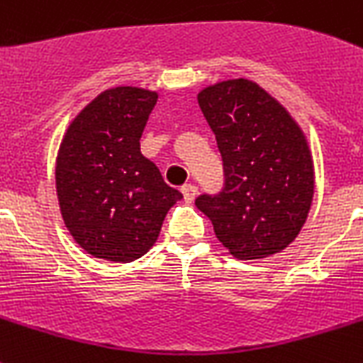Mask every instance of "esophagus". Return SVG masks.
<instances>
[{
    "instance_id": "esophagus-1",
    "label": "esophagus",
    "mask_w": 363,
    "mask_h": 363,
    "mask_svg": "<svg viewBox=\"0 0 363 363\" xmlns=\"http://www.w3.org/2000/svg\"><path fill=\"white\" fill-rule=\"evenodd\" d=\"M181 191H182V196H184V201H186V203H191V201L197 197V186H196V184H184Z\"/></svg>"
}]
</instances>
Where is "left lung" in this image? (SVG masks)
Returning a JSON list of instances; mask_svg holds the SVG:
<instances>
[{
    "instance_id": "8db88e82",
    "label": "left lung",
    "mask_w": 363,
    "mask_h": 363,
    "mask_svg": "<svg viewBox=\"0 0 363 363\" xmlns=\"http://www.w3.org/2000/svg\"><path fill=\"white\" fill-rule=\"evenodd\" d=\"M197 103L223 158L225 188L196 206L238 260L284 251L306 223L315 173L308 140L294 116L249 79L205 86Z\"/></svg>"
}]
</instances>
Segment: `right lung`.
<instances>
[{"instance_id":"1","label":"right lung","mask_w":363,"mask_h":363,"mask_svg":"<svg viewBox=\"0 0 363 363\" xmlns=\"http://www.w3.org/2000/svg\"><path fill=\"white\" fill-rule=\"evenodd\" d=\"M158 94L103 90L68 125L55 166L60 214L88 255L127 264L153 247L167 210L182 199L167 186L140 136Z\"/></svg>"}]
</instances>
